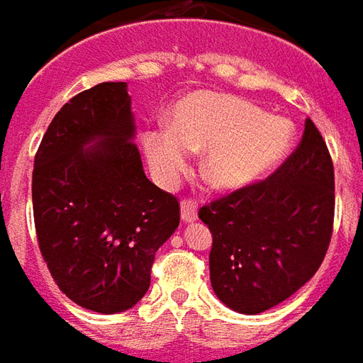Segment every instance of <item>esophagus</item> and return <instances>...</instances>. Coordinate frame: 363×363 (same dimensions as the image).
Segmentation results:
<instances>
[{
    "label": "esophagus",
    "instance_id": "1",
    "mask_svg": "<svg viewBox=\"0 0 363 363\" xmlns=\"http://www.w3.org/2000/svg\"><path fill=\"white\" fill-rule=\"evenodd\" d=\"M182 220L184 223H195L197 220V205L194 201H182Z\"/></svg>",
    "mask_w": 363,
    "mask_h": 363
}]
</instances>
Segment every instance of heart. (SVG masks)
Segmentation results:
<instances>
[{"label": "heart", "mask_w": 363, "mask_h": 363, "mask_svg": "<svg viewBox=\"0 0 363 363\" xmlns=\"http://www.w3.org/2000/svg\"><path fill=\"white\" fill-rule=\"evenodd\" d=\"M295 127L284 115L264 113L240 97L199 91L182 99L172 128L143 136L146 160L164 186L189 168L191 152H203L201 172L218 191H240L268 177L289 152Z\"/></svg>", "instance_id": "obj_1"}]
</instances>
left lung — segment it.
I'll use <instances>...</instances> for the list:
<instances>
[{
    "instance_id": "8db88e82",
    "label": "left lung",
    "mask_w": 363,
    "mask_h": 363,
    "mask_svg": "<svg viewBox=\"0 0 363 363\" xmlns=\"http://www.w3.org/2000/svg\"><path fill=\"white\" fill-rule=\"evenodd\" d=\"M199 218L213 235L211 285L228 309L258 315L291 297L333 235L334 168L315 123L274 176L205 205Z\"/></svg>"
}]
</instances>
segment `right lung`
Listing matches in <instances>:
<instances>
[{
    "label": "right lung",
    "mask_w": 363,
    "mask_h": 363,
    "mask_svg": "<svg viewBox=\"0 0 363 363\" xmlns=\"http://www.w3.org/2000/svg\"><path fill=\"white\" fill-rule=\"evenodd\" d=\"M125 82H104L54 115L33 169L38 246L54 281L84 309L113 315L150 287L154 254L179 205L146 177Z\"/></svg>",
    "instance_id": "right-lung-1"
}]
</instances>
